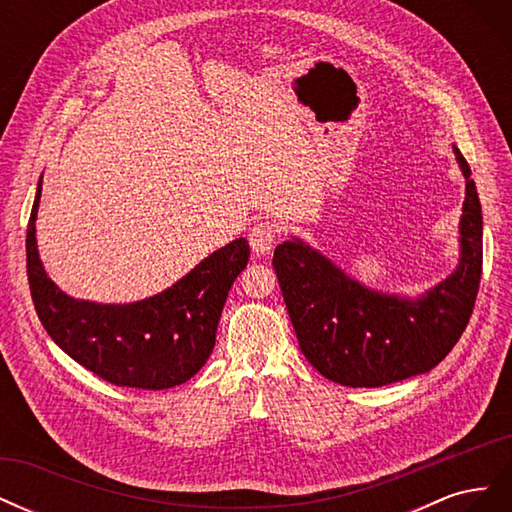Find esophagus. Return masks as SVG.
<instances>
[{
    "label": "esophagus",
    "mask_w": 512,
    "mask_h": 512,
    "mask_svg": "<svg viewBox=\"0 0 512 512\" xmlns=\"http://www.w3.org/2000/svg\"><path fill=\"white\" fill-rule=\"evenodd\" d=\"M282 228L277 226L275 222H258L252 230H250V245L256 254H269L273 243L280 237Z\"/></svg>",
    "instance_id": "1"
}]
</instances>
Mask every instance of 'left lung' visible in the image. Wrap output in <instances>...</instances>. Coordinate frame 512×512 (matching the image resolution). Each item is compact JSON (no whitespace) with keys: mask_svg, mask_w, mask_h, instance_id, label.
Wrapping results in <instances>:
<instances>
[{"mask_svg":"<svg viewBox=\"0 0 512 512\" xmlns=\"http://www.w3.org/2000/svg\"><path fill=\"white\" fill-rule=\"evenodd\" d=\"M453 151L466 177L461 258L421 297L371 290L297 237L275 247L273 269L299 348L324 378L374 389L425 374L466 331L483 271V213L472 170L461 151Z\"/></svg>","mask_w":512,"mask_h":512,"instance_id":"1","label":"left lung"}]
</instances>
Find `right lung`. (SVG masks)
<instances>
[{
	"mask_svg": "<svg viewBox=\"0 0 512 512\" xmlns=\"http://www.w3.org/2000/svg\"><path fill=\"white\" fill-rule=\"evenodd\" d=\"M42 194L27 224V280L38 318L53 342L102 380L162 391L188 382L209 359L228 290L250 260L241 237L207 256L177 284L128 305L72 299L46 275L36 243Z\"/></svg>",
	"mask_w": 512,
	"mask_h": 512,
	"instance_id": "1",
	"label": "right lung"
}]
</instances>
